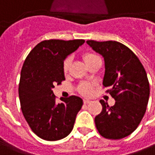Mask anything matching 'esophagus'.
Here are the masks:
<instances>
[{"label":"esophagus","instance_id":"1","mask_svg":"<svg viewBox=\"0 0 155 155\" xmlns=\"http://www.w3.org/2000/svg\"><path fill=\"white\" fill-rule=\"evenodd\" d=\"M90 101L89 100H84V104H88V103H90Z\"/></svg>","mask_w":155,"mask_h":155}]
</instances>
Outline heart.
<instances>
[{
    "mask_svg": "<svg viewBox=\"0 0 155 155\" xmlns=\"http://www.w3.org/2000/svg\"><path fill=\"white\" fill-rule=\"evenodd\" d=\"M82 58L84 61V63L86 65H88L90 63H91L92 61H94L95 59L99 58L96 54H94L93 53H90V52H85L84 54H83L82 55ZM71 62V60L70 57H67L65 58L63 63H62V71L63 72L66 74L69 71V68H70ZM92 90H93V86L92 84H90L89 83H82L78 85V90L80 94H83V95H85V96H89L91 92H92Z\"/></svg>",
    "mask_w": 155,
    "mask_h": 155,
    "instance_id": "b5f03b06",
    "label": "heart"
}]
</instances>
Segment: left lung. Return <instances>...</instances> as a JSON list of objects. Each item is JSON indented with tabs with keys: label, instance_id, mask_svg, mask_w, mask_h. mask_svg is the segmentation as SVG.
Listing matches in <instances>:
<instances>
[{
	"label": "left lung",
	"instance_id": "left-lung-1",
	"mask_svg": "<svg viewBox=\"0 0 155 155\" xmlns=\"http://www.w3.org/2000/svg\"><path fill=\"white\" fill-rule=\"evenodd\" d=\"M87 43L104 57L103 87L115 100L109 107L101 100V114L94 124L99 134L107 139L119 140L128 137L141 123L149 98V83L146 71L137 56L128 47L116 41Z\"/></svg>",
	"mask_w": 155,
	"mask_h": 155
}]
</instances>
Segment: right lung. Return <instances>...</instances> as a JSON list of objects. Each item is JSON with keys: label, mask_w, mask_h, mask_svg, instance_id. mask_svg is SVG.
<instances>
[{"label": "right lung", "mask_w": 155, "mask_h": 155, "mask_svg": "<svg viewBox=\"0 0 155 155\" xmlns=\"http://www.w3.org/2000/svg\"><path fill=\"white\" fill-rule=\"evenodd\" d=\"M84 41L44 40L30 52L23 64L18 84L22 113L32 131L45 141L67 137L83 106V100L75 95L56 103L52 89L65 80L62 63L65 57Z\"/></svg>", "instance_id": "obj_1"}]
</instances>
